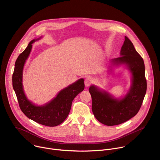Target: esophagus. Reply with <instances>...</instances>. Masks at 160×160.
<instances>
[{
	"label": "esophagus",
	"mask_w": 160,
	"mask_h": 160,
	"mask_svg": "<svg viewBox=\"0 0 160 160\" xmlns=\"http://www.w3.org/2000/svg\"><path fill=\"white\" fill-rule=\"evenodd\" d=\"M93 80L91 77H87L85 79V85L86 87H88L89 85H90L92 83Z\"/></svg>",
	"instance_id": "1"
}]
</instances>
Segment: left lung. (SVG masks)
Here are the masks:
<instances>
[{
	"instance_id": "8db88e82",
	"label": "left lung",
	"mask_w": 160,
	"mask_h": 160,
	"mask_svg": "<svg viewBox=\"0 0 160 160\" xmlns=\"http://www.w3.org/2000/svg\"><path fill=\"white\" fill-rule=\"evenodd\" d=\"M120 56L112 59L111 62L116 66L127 65L132 73V85L125 97L119 99L114 98L94 85H91L88 89L92 97V110L94 117L99 122L108 126L123 123L135 116L141 107L146 92L144 60L126 36Z\"/></svg>"
}]
</instances>
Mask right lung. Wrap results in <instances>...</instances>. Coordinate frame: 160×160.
Returning <instances> with one entry per match:
<instances>
[{
	"label": "right lung",
	"instance_id": "obj_1",
	"mask_svg": "<svg viewBox=\"0 0 160 160\" xmlns=\"http://www.w3.org/2000/svg\"><path fill=\"white\" fill-rule=\"evenodd\" d=\"M40 38L32 40L17 58L12 75V87L19 108L28 118L43 125L56 127L67 118L74 98L84 89V80L79 79L61 90L56 98L43 106H36L29 101L22 88V70L32 50V43Z\"/></svg>",
	"mask_w": 160,
	"mask_h": 160
}]
</instances>
